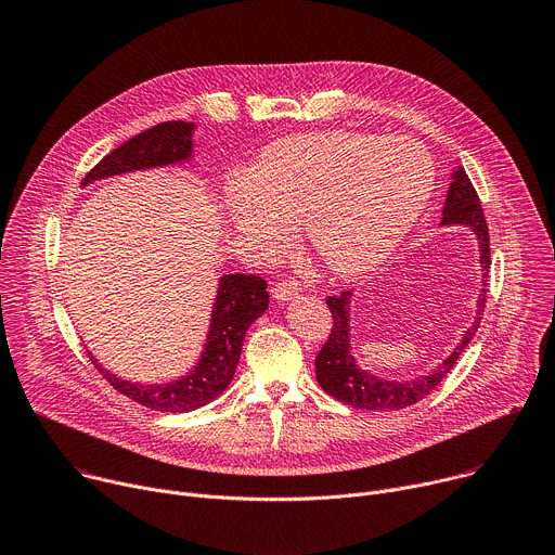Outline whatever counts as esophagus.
I'll return each mask as SVG.
<instances>
[{
  "instance_id": "obj_1",
  "label": "esophagus",
  "mask_w": 555,
  "mask_h": 555,
  "mask_svg": "<svg viewBox=\"0 0 555 555\" xmlns=\"http://www.w3.org/2000/svg\"><path fill=\"white\" fill-rule=\"evenodd\" d=\"M300 292H302V287H300L298 281L285 279V281H279V283L272 287V298L279 300V302H285V300L296 298Z\"/></svg>"
}]
</instances>
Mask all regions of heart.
I'll return each mask as SVG.
<instances>
[{
    "label": "heart",
    "instance_id": "1",
    "mask_svg": "<svg viewBox=\"0 0 555 555\" xmlns=\"http://www.w3.org/2000/svg\"><path fill=\"white\" fill-rule=\"evenodd\" d=\"M437 180L433 155L411 138L358 131L294 135L270 144L250 178L225 189L242 240L276 253L305 223L325 268L358 276L382 263L424 212Z\"/></svg>",
    "mask_w": 555,
    "mask_h": 555
}]
</instances>
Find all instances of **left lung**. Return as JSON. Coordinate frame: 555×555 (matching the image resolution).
Returning <instances> with one entry per match:
<instances>
[{
	"instance_id": "1",
	"label": "left lung",
	"mask_w": 555,
	"mask_h": 555,
	"mask_svg": "<svg viewBox=\"0 0 555 555\" xmlns=\"http://www.w3.org/2000/svg\"><path fill=\"white\" fill-rule=\"evenodd\" d=\"M443 225L459 223L469 225L477 234L479 248H481V268H483V289L477 300V319L469 325V330L463 334L461 343L454 347V351L428 375H422L411 382H392V379H379L366 371H360L351 351H349V300L351 292L345 289L338 296H327V307L332 309V334L323 349L315 356V379H319L321 388L330 392L338 402L362 409V411H400L406 406L417 404L430 395L441 379L452 371L469 340L477 334L483 309H486V287H488V274H490V232L486 223V215L481 208V199L477 195V189L472 186L467 173L463 167H459L452 173V184L448 189L446 206H443Z\"/></svg>"
}]
</instances>
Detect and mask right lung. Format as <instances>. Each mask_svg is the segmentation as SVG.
<instances>
[{
	"instance_id": "1",
	"label": "right lung",
	"mask_w": 555,
	"mask_h": 555,
	"mask_svg": "<svg viewBox=\"0 0 555 555\" xmlns=\"http://www.w3.org/2000/svg\"><path fill=\"white\" fill-rule=\"evenodd\" d=\"M193 122L167 120L144 129L118 149L107 153L103 160L83 178L90 184L101 178L165 167L182 163L191 157L193 149ZM268 309V283L255 274H225L219 281L217 300L212 305L210 332L206 349L197 366L171 384H133L116 377L103 369L88 351L99 373L129 400L160 413H189L195 411L228 388L236 364H240L242 347L248 327Z\"/></svg>"
}]
</instances>
